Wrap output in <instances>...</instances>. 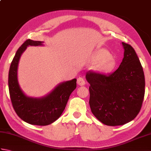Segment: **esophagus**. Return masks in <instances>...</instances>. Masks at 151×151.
<instances>
[{"label": "esophagus", "instance_id": "34e87169", "mask_svg": "<svg viewBox=\"0 0 151 151\" xmlns=\"http://www.w3.org/2000/svg\"><path fill=\"white\" fill-rule=\"evenodd\" d=\"M77 84L79 86H84L86 84V82L84 81V79L82 77H79L77 79Z\"/></svg>", "mask_w": 151, "mask_h": 151}]
</instances>
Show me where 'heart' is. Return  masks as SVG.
<instances>
[{"instance_id":"obj_1","label":"heart","mask_w":151,"mask_h":151,"mask_svg":"<svg viewBox=\"0 0 151 151\" xmlns=\"http://www.w3.org/2000/svg\"><path fill=\"white\" fill-rule=\"evenodd\" d=\"M92 61L97 63L95 70L102 74H109L116 69L117 62L111 54L106 49H100L96 50L92 57Z\"/></svg>"}]
</instances>
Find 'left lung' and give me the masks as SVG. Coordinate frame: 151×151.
<instances>
[{
	"mask_svg": "<svg viewBox=\"0 0 151 151\" xmlns=\"http://www.w3.org/2000/svg\"><path fill=\"white\" fill-rule=\"evenodd\" d=\"M124 58L110 75L89 71V106L95 117L108 126L123 125L132 121L142 108L145 95V76L135 50L122 42Z\"/></svg>",
	"mask_w": 151,
	"mask_h": 151,
	"instance_id": "8db88e82",
	"label": "left lung"
}]
</instances>
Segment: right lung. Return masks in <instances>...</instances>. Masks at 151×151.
<instances>
[{"label":"right lung","instance_id":"right-lung-1","mask_svg":"<svg viewBox=\"0 0 151 151\" xmlns=\"http://www.w3.org/2000/svg\"><path fill=\"white\" fill-rule=\"evenodd\" d=\"M43 41L27 40L19 48L8 75V87L12 106L22 121L31 124L46 126L58 119L65 110L69 96L76 88V79L63 82L42 97H28L18 82L17 69L21 54L28 46H42Z\"/></svg>","mask_w":151,"mask_h":151}]
</instances>
